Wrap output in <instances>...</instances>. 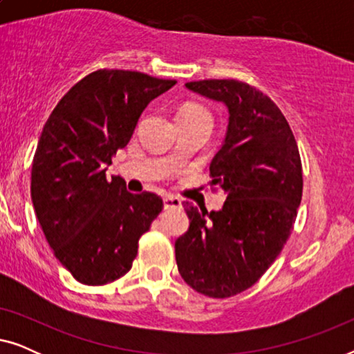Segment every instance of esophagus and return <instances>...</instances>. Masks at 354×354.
Segmentation results:
<instances>
[{
  "label": "esophagus",
  "mask_w": 354,
  "mask_h": 354,
  "mask_svg": "<svg viewBox=\"0 0 354 354\" xmlns=\"http://www.w3.org/2000/svg\"><path fill=\"white\" fill-rule=\"evenodd\" d=\"M162 201H164V209H177V207L182 206V201L178 200V198L171 196V195L164 196Z\"/></svg>",
  "instance_id": "obj_1"
}]
</instances>
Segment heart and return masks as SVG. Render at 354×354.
I'll use <instances>...</instances> for the list:
<instances>
[{"mask_svg": "<svg viewBox=\"0 0 354 354\" xmlns=\"http://www.w3.org/2000/svg\"><path fill=\"white\" fill-rule=\"evenodd\" d=\"M200 118H211L209 111L203 108V106L196 103H187L183 104L177 113V120L185 119H200Z\"/></svg>", "mask_w": 354, "mask_h": 354, "instance_id": "b5f03b06", "label": "heart"}]
</instances>
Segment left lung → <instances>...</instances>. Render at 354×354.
Wrapping results in <instances>:
<instances>
[{
  "mask_svg": "<svg viewBox=\"0 0 354 354\" xmlns=\"http://www.w3.org/2000/svg\"><path fill=\"white\" fill-rule=\"evenodd\" d=\"M185 86L229 109L209 167L227 198L221 211L183 205L190 227L176 241L177 268L198 293L229 298L258 282L287 243L303 195L301 159L287 119L263 91L234 79Z\"/></svg>",
  "mask_w": 354,
  "mask_h": 354,
  "instance_id": "8db88e82",
  "label": "left lung"
}]
</instances>
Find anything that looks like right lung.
<instances>
[{
  "label": "right lung",
  "instance_id": "right-lung-1",
  "mask_svg": "<svg viewBox=\"0 0 354 354\" xmlns=\"http://www.w3.org/2000/svg\"><path fill=\"white\" fill-rule=\"evenodd\" d=\"M133 71L100 69L62 96L32 164V203L59 263L85 285H104L132 268L138 240L162 211L158 195L127 192L106 166L127 147L149 101L172 88Z\"/></svg>",
  "mask_w": 354,
  "mask_h": 354
}]
</instances>
